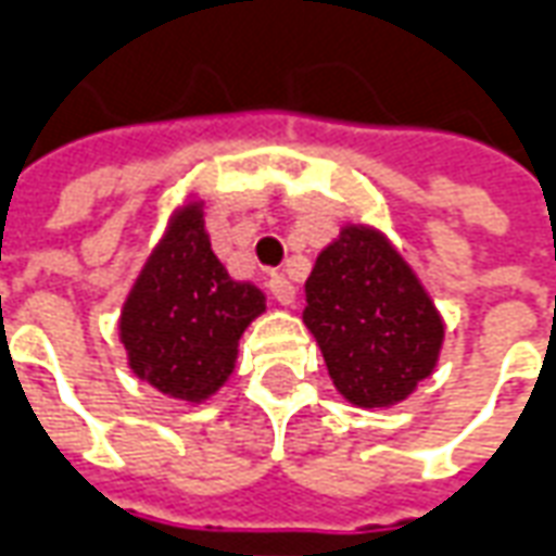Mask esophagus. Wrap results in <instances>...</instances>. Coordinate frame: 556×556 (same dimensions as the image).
<instances>
[{"mask_svg":"<svg viewBox=\"0 0 556 556\" xmlns=\"http://www.w3.org/2000/svg\"><path fill=\"white\" fill-rule=\"evenodd\" d=\"M269 293H271V299L278 302V305H293V299H296V287L290 285L285 275H271Z\"/></svg>","mask_w":556,"mask_h":556,"instance_id":"34e87169","label":"esophagus"}]
</instances>
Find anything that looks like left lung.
Wrapping results in <instances>:
<instances>
[{
  "label": "left lung",
  "instance_id": "left-lung-1",
  "mask_svg": "<svg viewBox=\"0 0 556 556\" xmlns=\"http://www.w3.org/2000/svg\"><path fill=\"white\" fill-rule=\"evenodd\" d=\"M305 326L334 389L389 407L434 371L443 320L413 269L368 227H344L305 281Z\"/></svg>",
  "mask_w": 556,
  "mask_h": 556
}]
</instances>
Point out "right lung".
<instances>
[{
    "label": "right lung",
    "instance_id": "right-lung-1",
    "mask_svg": "<svg viewBox=\"0 0 556 556\" xmlns=\"http://www.w3.org/2000/svg\"><path fill=\"white\" fill-rule=\"evenodd\" d=\"M263 308L257 287L212 254L200 206L182 208L122 308L131 371L164 395L203 401L230 377L239 334Z\"/></svg>",
    "mask_w": 556,
    "mask_h": 556
}]
</instances>
